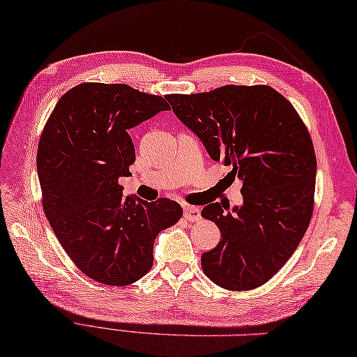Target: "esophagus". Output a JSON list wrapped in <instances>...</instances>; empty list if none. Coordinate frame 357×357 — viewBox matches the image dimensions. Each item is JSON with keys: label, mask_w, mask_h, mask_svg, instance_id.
I'll list each match as a JSON object with an SVG mask.
<instances>
[{"label": "esophagus", "mask_w": 357, "mask_h": 357, "mask_svg": "<svg viewBox=\"0 0 357 357\" xmlns=\"http://www.w3.org/2000/svg\"><path fill=\"white\" fill-rule=\"evenodd\" d=\"M183 213H185V218L188 220H197L200 218V208L199 206L185 205L183 206Z\"/></svg>", "instance_id": "1"}]
</instances>
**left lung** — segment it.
Listing matches in <instances>:
<instances>
[{
    "label": "left lung",
    "mask_w": 357,
    "mask_h": 357,
    "mask_svg": "<svg viewBox=\"0 0 357 357\" xmlns=\"http://www.w3.org/2000/svg\"><path fill=\"white\" fill-rule=\"evenodd\" d=\"M177 118L196 133L214 161L242 180V206L219 202L202 218L222 239L202 255V268L228 291L267 283L292 257L314 210V144L303 119L268 85H224L192 95H167Z\"/></svg>",
    "instance_id": "1"
}]
</instances>
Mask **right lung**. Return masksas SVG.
<instances>
[{"label":"right lung","instance_id":"right-lung-1","mask_svg":"<svg viewBox=\"0 0 357 357\" xmlns=\"http://www.w3.org/2000/svg\"><path fill=\"white\" fill-rule=\"evenodd\" d=\"M165 98L126 84L84 82L59 99L43 127L37 172L46 218L86 277L129 286L151 271L157 234L177 224V202L123 196L135 161L129 129L169 110Z\"/></svg>","mask_w":357,"mask_h":357}]
</instances>
